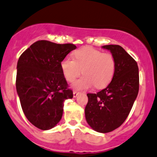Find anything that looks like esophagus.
Here are the masks:
<instances>
[{"label": "esophagus", "instance_id": "1", "mask_svg": "<svg viewBox=\"0 0 157 157\" xmlns=\"http://www.w3.org/2000/svg\"><path fill=\"white\" fill-rule=\"evenodd\" d=\"M79 94H80V93L77 92V91H74V92H73V94H74V97H77V96L79 95Z\"/></svg>", "mask_w": 157, "mask_h": 157}]
</instances>
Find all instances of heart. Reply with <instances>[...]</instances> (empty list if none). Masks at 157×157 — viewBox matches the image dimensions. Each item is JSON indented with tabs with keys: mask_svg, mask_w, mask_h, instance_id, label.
Returning a JSON list of instances; mask_svg holds the SVG:
<instances>
[{
	"mask_svg": "<svg viewBox=\"0 0 157 157\" xmlns=\"http://www.w3.org/2000/svg\"><path fill=\"white\" fill-rule=\"evenodd\" d=\"M74 59L67 57L61 62V69L67 81L73 82L83 73V77L74 82L76 89H86L93 85L100 89L112 80L116 67L113 55L103 53L90 46L74 52Z\"/></svg>",
	"mask_w": 157,
	"mask_h": 157,
	"instance_id": "heart-1",
	"label": "heart"
}]
</instances>
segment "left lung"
Returning a JSON list of instances; mask_svg holds the SVG:
<instances>
[{
    "instance_id": "1",
    "label": "left lung",
    "mask_w": 157,
    "mask_h": 157,
    "mask_svg": "<svg viewBox=\"0 0 157 157\" xmlns=\"http://www.w3.org/2000/svg\"><path fill=\"white\" fill-rule=\"evenodd\" d=\"M116 61L109 84L97 94H87L85 117L91 128L109 133L121 127L128 117L139 92V69L136 60L120 45H105Z\"/></svg>"
}]
</instances>
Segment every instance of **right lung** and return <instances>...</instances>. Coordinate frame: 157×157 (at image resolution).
Instances as JSON below:
<instances>
[{
	"mask_svg": "<svg viewBox=\"0 0 157 157\" xmlns=\"http://www.w3.org/2000/svg\"><path fill=\"white\" fill-rule=\"evenodd\" d=\"M77 47L38 40L19 57L16 89L27 119L38 129L50 130L61 120L65 100L73 98L61 62Z\"/></svg>",
	"mask_w": 157,
	"mask_h": 157,
	"instance_id": "right-lung-1",
	"label": "right lung"
}]
</instances>
